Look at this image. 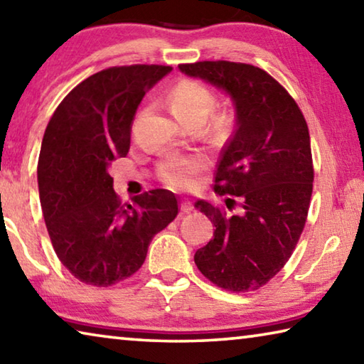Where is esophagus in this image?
I'll return each mask as SVG.
<instances>
[{"instance_id":"34e87169","label":"esophagus","mask_w":364,"mask_h":364,"mask_svg":"<svg viewBox=\"0 0 364 364\" xmlns=\"http://www.w3.org/2000/svg\"><path fill=\"white\" fill-rule=\"evenodd\" d=\"M181 210H182V213L188 214V213H192L193 205L190 203V201H182V203H181Z\"/></svg>"}]
</instances>
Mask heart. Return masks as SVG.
I'll return each mask as SVG.
<instances>
[{"instance_id":"obj_1","label":"heart","mask_w":364,"mask_h":364,"mask_svg":"<svg viewBox=\"0 0 364 364\" xmlns=\"http://www.w3.org/2000/svg\"><path fill=\"white\" fill-rule=\"evenodd\" d=\"M169 101L172 111L181 121L205 122L214 106V95L205 83L186 79L176 83ZM203 166L201 158L171 159L161 168V181L174 190H187L193 186V177L203 169Z\"/></svg>"}]
</instances>
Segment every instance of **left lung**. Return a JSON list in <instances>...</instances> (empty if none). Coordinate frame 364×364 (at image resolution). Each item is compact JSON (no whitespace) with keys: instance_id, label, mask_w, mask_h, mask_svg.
<instances>
[{"instance_id":"left-lung-1","label":"left lung","mask_w":364,"mask_h":364,"mask_svg":"<svg viewBox=\"0 0 364 364\" xmlns=\"http://www.w3.org/2000/svg\"><path fill=\"white\" fill-rule=\"evenodd\" d=\"M178 69L223 88L235 106L214 192L228 195V210L238 213L196 201L216 230L195 264L224 290H258L285 266L305 229L314 178L306 121L290 93L256 65L200 61Z\"/></svg>"}]
</instances>
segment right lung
<instances>
[{"mask_svg": "<svg viewBox=\"0 0 364 364\" xmlns=\"http://www.w3.org/2000/svg\"><path fill=\"white\" fill-rule=\"evenodd\" d=\"M171 69L100 70L65 95L46 126L37 169L45 224L59 261L87 285L109 287L135 274L178 213L176 195L163 188L122 203L109 176L112 161L127 156L141 98Z\"/></svg>", "mask_w": 364, "mask_h": 364, "instance_id": "add662e5", "label": "right lung"}]
</instances>
